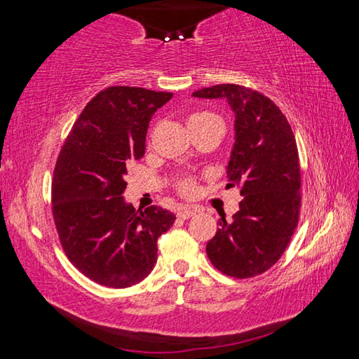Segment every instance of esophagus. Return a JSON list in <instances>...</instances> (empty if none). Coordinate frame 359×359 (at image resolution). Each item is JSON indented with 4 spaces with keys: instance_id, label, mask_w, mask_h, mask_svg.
Wrapping results in <instances>:
<instances>
[{
    "instance_id": "1",
    "label": "esophagus",
    "mask_w": 359,
    "mask_h": 359,
    "mask_svg": "<svg viewBox=\"0 0 359 359\" xmlns=\"http://www.w3.org/2000/svg\"><path fill=\"white\" fill-rule=\"evenodd\" d=\"M196 212H198L196 208H180V209L177 210V215H179L180 218H184V220H187V218L193 217L194 214H196Z\"/></svg>"
}]
</instances>
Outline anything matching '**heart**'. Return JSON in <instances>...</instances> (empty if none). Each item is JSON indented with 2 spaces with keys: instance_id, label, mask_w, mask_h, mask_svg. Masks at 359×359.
Listing matches in <instances>:
<instances>
[{
  "instance_id": "obj_1",
  "label": "heart",
  "mask_w": 359,
  "mask_h": 359,
  "mask_svg": "<svg viewBox=\"0 0 359 359\" xmlns=\"http://www.w3.org/2000/svg\"><path fill=\"white\" fill-rule=\"evenodd\" d=\"M222 123L220 118L217 117V115L210 114V112H205V111H199V112H194L191 114L190 117L187 120V126L188 130H196V128H201V126L208 125V123ZM175 187H177L179 193L184 194V196H193L194 191H196V182H194L191 177H182L177 182H175Z\"/></svg>"
}]
</instances>
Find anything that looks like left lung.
<instances>
[{
  "label": "left lung",
  "instance_id": "8db88e82",
  "mask_svg": "<svg viewBox=\"0 0 359 359\" xmlns=\"http://www.w3.org/2000/svg\"><path fill=\"white\" fill-rule=\"evenodd\" d=\"M194 98L224 100L234 112L226 188H241L233 220H218L205 252L229 277L248 278L274 266L290 244L301 209L299 155L288 120L267 96L236 83L205 87Z\"/></svg>",
  "mask_w": 359,
  "mask_h": 359
}]
</instances>
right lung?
<instances>
[{
	"instance_id": "right-lung-1",
	"label": "right lung",
	"mask_w": 359,
	"mask_h": 359,
	"mask_svg": "<svg viewBox=\"0 0 359 359\" xmlns=\"http://www.w3.org/2000/svg\"><path fill=\"white\" fill-rule=\"evenodd\" d=\"M172 93L109 87L88 102L60 151L52 180L53 220L66 257L83 276L126 288L156 263V241L175 215L126 203V168L145 154L149 121Z\"/></svg>"
}]
</instances>
